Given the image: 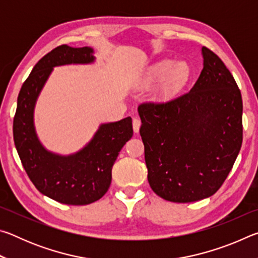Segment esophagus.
<instances>
[{
  "mask_svg": "<svg viewBox=\"0 0 258 258\" xmlns=\"http://www.w3.org/2000/svg\"><path fill=\"white\" fill-rule=\"evenodd\" d=\"M140 126H141V120H140V118H134L133 119V131L135 133H139Z\"/></svg>",
  "mask_w": 258,
  "mask_h": 258,
  "instance_id": "34e87169",
  "label": "esophagus"
}]
</instances>
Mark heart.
<instances>
[{
	"mask_svg": "<svg viewBox=\"0 0 258 258\" xmlns=\"http://www.w3.org/2000/svg\"><path fill=\"white\" fill-rule=\"evenodd\" d=\"M190 77V68L184 61L176 62L173 59H161L147 69L140 78V85L150 86L161 79L159 98H168L184 86Z\"/></svg>",
	"mask_w": 258,
	"mask_h": 258,
	"instance_id": "obj_1",
	"label": "heart"
}]
</instances>
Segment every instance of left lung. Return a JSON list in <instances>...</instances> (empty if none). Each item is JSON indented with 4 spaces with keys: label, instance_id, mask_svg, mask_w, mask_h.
I'll list each match as a JSON object with an SVG mask.
<instances>
[{
    "label": "left lung",
    "instance_id": "obj_1",
    "mask_svg": "<svg viewBox=\"0 0 258 258\" xmlns=\"http://www.w3.org/2000/svg\"><path fill=\"white\" fill-rule=\"evenodd\" d=\"M189 92L138 108L148 181L165 200L191 203L213 196L242 145V99L229 69L207 47Z\"/></svg>",
    "mask_w": 258,
    "mask_h": 258
}]
</instances>
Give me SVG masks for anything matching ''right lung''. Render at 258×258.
<instances>
[{
	"instance_id": "right-lung-1",
	"label": "right lung",
	"mask_w": 258,
	"mask_h": 258,
	"mask_svg": "<svg viewBox=\"0 0 258 258\" xmlns=\"http://www.w3.org/2000/svg\"><path fill=\"white\" fill-rule=\"evenodd\" d=\"M92 47L60 45L35 64L21 86L14 118V140L30 181L46 197L66 205L99 200L111 183V169L133 135L132 118L103 123L90 142L72 155L54 154L42 145L34 124L37 98L54 67L93 63Z\"/></svg>"
}]
</instances>
